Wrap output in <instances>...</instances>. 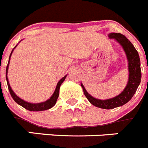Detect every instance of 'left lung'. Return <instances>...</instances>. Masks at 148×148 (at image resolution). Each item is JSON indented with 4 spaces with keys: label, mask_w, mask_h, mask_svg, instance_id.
Listing matches in <instances>:
<instances>
[{
    "label": "left lung",
    "mask_w": 148,
    "mask_h": 148,
    "mask_svg": "<svg viewBox=\"0 0 148 148\" xmlns=\"http://www.w3.org/2000/svg\"><path fill=\"white\" fill-rule=\"evenodd\" d=\"M110 38H114L119 43L120 45L122 47L123 49L125 51L127 56V58L128 61V70H129V78H128L127 84L125 90L118 95L117 96L112 99H106V100H100L95 98H93L87 92L86 89L84 85L81 83L82 88H83L84 93L92 105L102 109H113L122 106L127 103L132 99L138 85L141 82L142 78V73H141L140 66V58L139 56L132 44L130 40H128L125 35H121V33H116L112 32L108 35Z\"/></svg>",
    "instance_id": "1"
}]
</instances>
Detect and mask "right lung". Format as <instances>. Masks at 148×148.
<instances>
[{
	"mask_svg": "<svg viewBox=\"0 0 148 148\" xmlns=\"http://www.w3.org/2000/svg\"><path fill=\"white\" fill-rule=\"evenodd\" d=\"M16 47V46H15L14 49ZM14 49H12V51L11 54L10 56V59H9V62H8V64L6 66V82H7V85H8V88H9V91H10V94H11V96L12 97V99H14L15 102L17 104H18L19 105H21V107L24 108L25 109L28 110L29 111H42V110H46L50 109L51 108H53V106L56 104V101H57V99L58 98V95H59V90H60V87H61V84L64 82V81L65 80V78H66V75H65L64 77H63L61 78V80L58 82L57 84V86H56V88L55 90L54 93L53 94V95L49 98L48 100H47L46 101H44V102L41 103H36V104H32V103H29L27 102V101H23V99H21V98H19L15 92H13V90H12L11 87L10 85V83H9V81H8V78H7V73H8V68H9V64H10V57L12 56V53L13 50Z\"/></svg>",
	"mask_w": 148,
	"mask_h": 148,
	"instance_id": "1",
	"label": "right lung"
}]
</instances>
